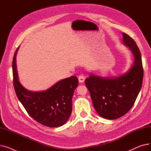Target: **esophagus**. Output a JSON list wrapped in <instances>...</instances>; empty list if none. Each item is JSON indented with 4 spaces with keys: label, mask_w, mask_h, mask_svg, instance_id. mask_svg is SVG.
Here are the masks:
<instances>
[{
    "label": "esophagus",
    "mask_w": 151,
    "mask_h": 151,
    "mask_svg": "<svg viewBox=\"0 0 151 151\" xmlns=\"http://www.w3.org/2000/svg\"><path fill=\"white\" fill-rule=\"evenodd\" d=\"M78 80H79V82L82 83H84V80H85V77L84 75H80L78 76Z\"/></svg>",
    "instance_id": "obj_1"
}]
</instances>
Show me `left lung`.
Here are the masks:
<instances>
[{"mask_svg":"<svg viewBox=\"0 0 151 151\" xmlns=\"http://www.w3.org/2000/svg\"><path fill=\"white\" fill-rule=\"evenodd\" d=\"M122 42L132 52L134 60L125 73L105 78L91 74L85 80L97 113L106 119H116L127 113L141 90L143 68L140 51L129 35L122 33Z\"/></svg>","mask_w":151,"mask_h":151,"instance_id":"obj_1","label":"left lung"}]
</instances>
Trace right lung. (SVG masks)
Instances as JSON below:
<instances>
[{
	"label": "right lung",
	"mask_w": 151,
	"mask_h": 151,
	"mask_svg": "<svg viewBox=\"0 0 151 151\" xmlns=\"http://www.w3.org/2000/svg\"><path fill=\"white\" fill-rule=\"evenodd\" d=\"M16 51L12 63L13 84L17 96L28 114L38 122L56 127L65 124L72 111V97L78 85L73 76L62 80L46 91L34 92L26 89L20 83L17 69Z\"/></svg>",
	"instance_id": "right-lung-1"
}]
</instances>
